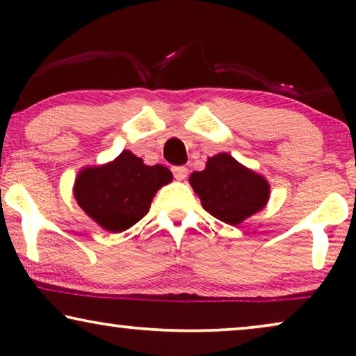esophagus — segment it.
Segmentation results:
<instances>
[{
	"instance_id": "esophagus-1",
	"label": "esophagus",
	"mask_w": 356,
	"mask_h": 356,
	"mask_svg": "<svg viewBox=\"0 0 356 356\" xmlns=\"http://www.w3.org/2000/svg\"><path fill=\"white\" fill-rule=\"evenodd\" d=\"M172 172H173V177L177 178L178 181H183V179L188 177V168L186 167H173Z\"/></svg>"
}]
</instances>
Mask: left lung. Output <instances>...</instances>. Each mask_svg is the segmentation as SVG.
<instances>
[{"mask_svg": "<svg viewBox=\"0 0 356 356\" xmlns=\"http://www.w3.org/2000/svg\"><path fill=\"white\" fill-rule=\"evenodd\" d=\"M189 183L202 207L228 225H238L259 212L270 194L264 177L243 167L225 152L209 159L206 168L194 172Z\"/></svg>", "mask_w": 356, "mask_h": 356, "instance_id": "1", "label": "left lung"}]
</instances>
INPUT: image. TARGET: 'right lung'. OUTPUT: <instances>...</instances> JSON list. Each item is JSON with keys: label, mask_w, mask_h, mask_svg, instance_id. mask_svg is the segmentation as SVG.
Returning <instances> with one entry per match:
<instances>
[{"label": "right lung", "mask_w": 356, "mask_h": 356, "mask_svg": "<svg viewBox=\"0 0 356 356\" xmlns=\"http://www.w3.org/2000/svg\"><path fill=\"white\" fill-rule=\"evenodd\" d=\"M172 179L167 167H149L131 150H123L113 162L82 170L74 183V197L102 228L120 233L149 212L155 193Z\"/></svg>", "instance_id": "obj_1"}]
</instances>
